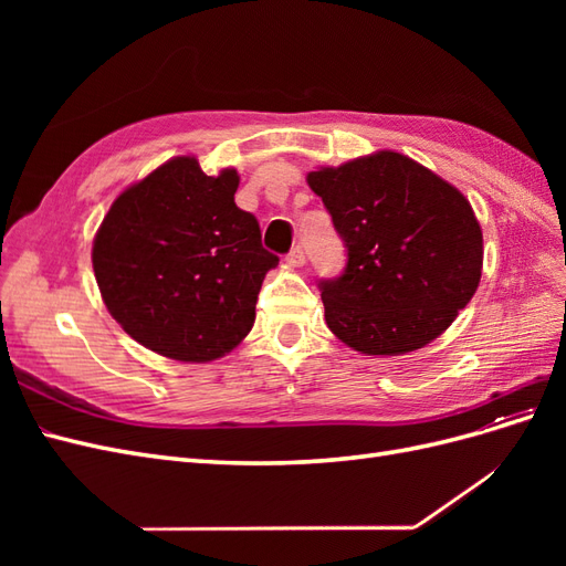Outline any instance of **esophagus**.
<instances>
[{"label":"esophagus","instance_id":"obj_1","mask_svg":"<svg viewBox=\"0 0 566 566\" xmlns=\"http://www.w3.org/2000/svg\"><path fill=\"white\" fill-rule=\"evenodd\" d=\"M285 262H287L290 266H304V262H306V256H304V248H302V245H295L293 250L287 252Z\"/></svg>","mask_w":566,"mask_h":566}]
</instances>
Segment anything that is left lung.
Masks as SVG:
<instances>
[{
	"mask_svg": "<svg viewBox=\"0 0 566 566\" xmlns=\"http://www.w3.org/2000/svg\"><path fill=\"white\" fill-rule=\"evenodd\" d=\"M347 248L342 276L321 281L325 323L366 356L430 345L482 279V227L470 200L394 150L310 172Z\"/></svg>",
	"mask_w": 566,
	"mask_h": 566,
	"instance_id": "obj_1",
	"label": "left lung"
}]
</instances>
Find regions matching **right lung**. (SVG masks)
<instances>
[{"mask_svg":"<svg viewBox=\"0 0 566 566\" xmlns=\"http://www.w3.org/2000/svg\"><path fill=\"white\" fill-rule=\"evenodd\" d=\"M235 169L208 177L193 156L167 160L125 188L101 221L94 276L111 316L146 349L208 364L252 331L279 256L233 196Z\"/></svg>","mask_w":566,"mask_h":566,"instance_id":"add662e5","label":"right lung"}]
</instances>
